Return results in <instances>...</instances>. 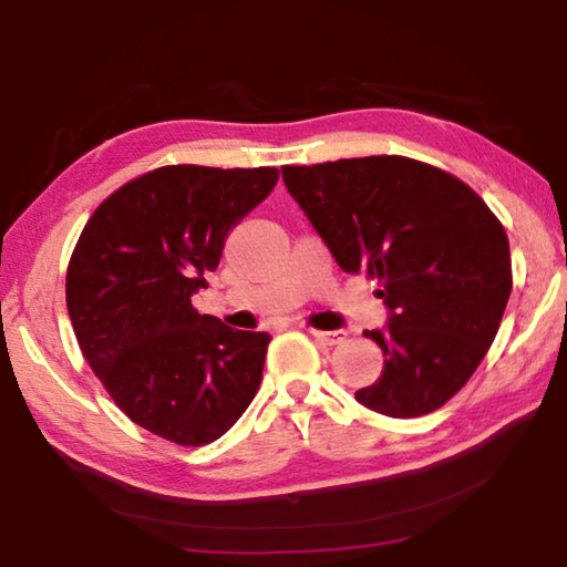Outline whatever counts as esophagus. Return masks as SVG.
Listing matches in <instances>:
<instances>
[{
  "label": "esophagus",
  "mask_w": 567,
  "mask_h": 567,
  "mask_svg": "<svg viewBox=\"0 0 567 567\" xmlns=\"http://www.w3.org/2000/svg\"><path fill=\"white\" fill-rule=\"evenodd\" d=\"M310 334L322 344H340L344 342V338H348V332L344 330H310Z\"/></svg>",
  "instance_id": "esophagus-1"
}]
</instances>
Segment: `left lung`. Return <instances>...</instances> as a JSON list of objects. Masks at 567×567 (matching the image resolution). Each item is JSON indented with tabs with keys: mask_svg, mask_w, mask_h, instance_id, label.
I'll list each match as a JSON object with an SVG mask.
<instances>
[{
	"mask_svg": "<svg viewBox=\"0 0 567 567\" xmlns=\"http://www.w3.org/2000/svg\"><path fill=\"white\" fill-rule=\"evenodd\" d=\"M292 199L344 272L378 280L382 375L354 392L390 417L427 415L491 350L513 290L511 245L465 182L425 162L378 155L282 167Z\"/></svg>",
	"mask_w": 567,
	"mask_h": 567,
	"instance_id": "obj_1",
	"label": "left lung"
}]
</instances>
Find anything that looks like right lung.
I'll return each instance as SVG.
<instances>
[{"instance_id":"add662e5","label":"right lung","mask_w":567,"mask_h":567,"mask_svg":"<svg viewBox=\"0 0 567 567\" xmlns=\"http://www.w3.org/2000/svg\"><path fill=\"white\" fill-rule=\"evenodd\" d=\"M277 177L275 167L152 169L94 209L66 267L84 360L124 415L177 445L223 437L262 382L270 334L199 315L192 295Z\"/></svg>"}]
</instances>
